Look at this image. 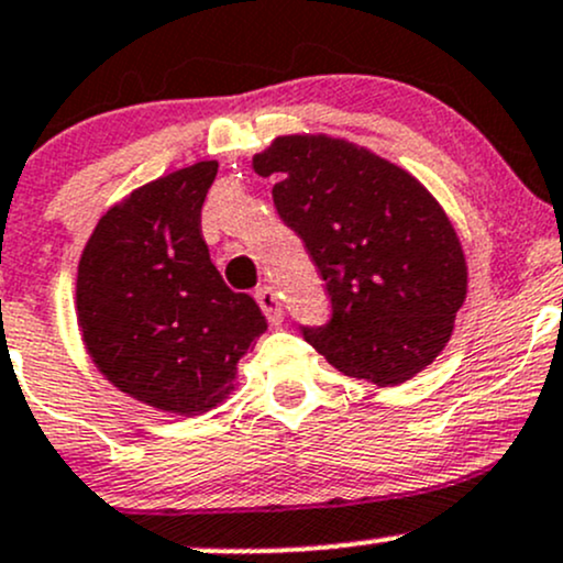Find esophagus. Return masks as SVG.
Listing matches in <instances>:
<instances>
[{
	"instance_id": "obj_1",
	"label": "esophagus",
	"mask_w": 563,
	"mask_h": 563,
	"mask_svg": "<svg viewBox=\"0 0 563 563\" xmlns=\"http://www.w3.org/2000/svg\"><path fill=\"white\" fill-rule=\"evenodd\" d=\"M256 301H258V307H262V312L267 314L269 323H280V320H283V307H280V299H277L275 288H269V286L258 288Z\"/></svg>"
}]
</instances>
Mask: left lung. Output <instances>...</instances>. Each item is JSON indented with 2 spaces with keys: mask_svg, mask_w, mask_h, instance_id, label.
<instances>
[{
  "mask_svg": "<svg viewBox=\"0 0 563 563\" xmlns=\"http://www.w3.org/2000/svg\"><path fill=\"white\" fill-rule=\"evenodd\" d=\"M277 213L325 280L331 320L305 339L344 376L395 387L428 368L467 294L462 243L409 170L325 133L277 135L253 154Z\"/></svg>",
  "mask_w": 563,
  "mask_h": 563,
  "instance_id": "1",
  "label": "left lung"
}]
</instances>
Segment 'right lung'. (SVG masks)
Here are the masks:
<instances>
[{
    "label": "right lung",
    "instance_id": "add662e5",
    "mask_svg": "<svg viewBox=\"0 0 563 563\" xmlns=\"http://www.w3.org/2000/svg\"><path fill=\"white\" fill-rule=\"evenodd\" d=\"M219 163L200 159L122 197L98 219L77 267V323L111 385L157 411L195 417L234 390L238 363L267 331L234 294L200 232Z\"/></svg>",
    "mask_w": 563,
    "mask_h": 563
}]
</instances>
